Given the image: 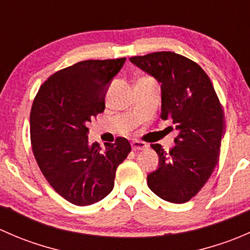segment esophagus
<instances>
[{
  "instance_id": "34e87169",
  "label": "esophagus",
  "mask_w": 250,
  "mask_h": 250,
  "mask_svg": "<svg viewBox=\"0 0 250 250\" xmlns=\"http://www.w3.org/2000/svg\"><path fill=\"white\" fill-rule=\"evenodd\" d=\"M132 147H133V150H134V151L145 150V148L147 147V145H146L145 143H143V141L134 140V141H132Z\"/></svg>"
}]
</instances>
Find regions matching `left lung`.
Returning a JSON list of instances; mask_svg holds the SVG:
<instances>
[{"label": "left lung", "mask_w": 250, "mask_h": 250, "mask_svg": "<svg viewBox=\"0 0 250 250\" xmlns=\"http://www.w3.org/2000/svg\"><path fill=\"white\" fill-rule=\"evenodd\" d=\"M153 76L162 89V120L179 130L175 146L151 147L160 166L147 175L153 193L172 203H186L208 181L219 161L224 134V111L210 78L197 62L173 52H155L129 58Z\"/></svg>", "instance_id": "1"}]
</instances>
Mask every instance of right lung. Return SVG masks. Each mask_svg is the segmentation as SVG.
Returning <instances> with one entry per match:
<instances>
[{"instance_id": "1", "label": "right lung", "mask_w": 250, "mask_h": 250, "mask_svg": "<svg viewBox=\"0 0 250 250\" xmlns=\"http://www.w3.org/2000/svg\"><path fill=\"white\" fill-rule=\"evenodd\" d=\"M125 58L84 60L59 70L42 83L30 112L36 162L50 186L76 206L106 197L116 169L132 151L125 138L102 150L88 141V123L105 110V94Z\"/></svg>"}]
</instances>
